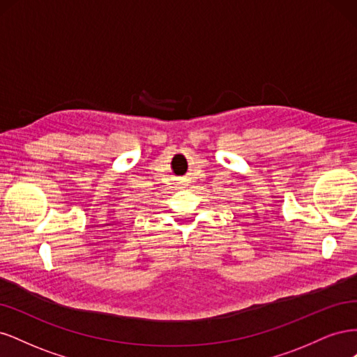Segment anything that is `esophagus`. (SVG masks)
Masks as SVG:
<instances>
[{
  "label": "esophagus",
  "mask_w": 357,
  "mask_h": 357,
  "mask_svg": "<svg viewBox=\"0 0 357 357\" xmlns=\"http://www.w3.org/2000/svg\"><path fill=\"white\" fill-rule=\"evenodd\" d=\"M178 185H180L181 188H185V186H188V180H186V178H183L181 181H178Z\"/></svg>",
  "instance_id": "obj_1"
}]
</instances>
